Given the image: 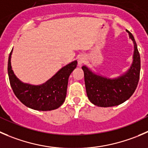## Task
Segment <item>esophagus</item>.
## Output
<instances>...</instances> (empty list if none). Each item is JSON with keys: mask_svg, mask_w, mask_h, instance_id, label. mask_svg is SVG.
Masks as SVG:
<instances>
[{"mask_svg": "<svg viewBox=\"0 0 148 148\" xmlns=\"http://www.w3.org/2000/svg\"><path fill=\"white\" fill-rule=\"evenodd\" d=\"M84 60H85V58H84L83 56H80L78 58V64L79 66H81L83 63L84 62Z\"/></svg>", "mask_w": 148, "mask_h": 148, "instance_id": "esophagus-1", "label": "esophagus"}]
</instances>
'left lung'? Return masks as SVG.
<instances>
[{
	"mask_svg": "<svg viewBox=\"0 0 148 148\" xmlns=\"http://www.w3.org/2000/svg\"><path fill=\"white\" fill-rule=\"evenodd\" d=\"M134 43L133 62L128 71L114 79H109L93 73L83 66L86 92L89 100L100 107H111L128 100L135 91L140 79V56L132 34L127 31Z\"/></svg>",
	"mask_w": 148,
	"mask_h": 148,
	"instance_id": "1",
	"label": "left lung"
}]
</instances>
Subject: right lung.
<instances>
[{
	"label": "right lung",
	"mask_w": 148,
	"mask_h": 148,
	"mask_svg": "<svg viewBox=\"0 0 148 148\" xmlns=\"http://www.w3.org/2000/svg\"><path fill=\"white\" fill-rule=\"evenodd\" d=\"M12 51L8 57V74L11 87L17 98L34 110L47 111L59 108L65 100L69 77L77 67V61H73L61 68L46 82L32 85L23 83L14 74L11 65Z\"/></svg>",
	"instance_id": "1"
}]
</instances>
